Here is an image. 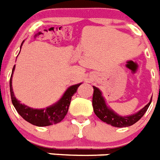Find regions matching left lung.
Here are the masks:
<instances>
[{"label":"left lung","mask_w":160,"mask_h":160,"mask_svg":"<svg viewBox=\"0 0 160 160\" xmlns=\"http://www.w3.org/2000/svg\"><path fill=\"white\" fill-rule=\"evenodd\" d=\"M93 88L94 92L93 98H92V105H93V109L95 115L103 122L114 127H118V128L131 126L137 121H138L147 111V109L151 103V100H152L151 99L150 103H147L145 107L136 114L129 116V117H120L112 110L107 107L104 99L101 95L100 91L95 87H93Z\"/></svg>","instance_id":"1"}]
</instances>
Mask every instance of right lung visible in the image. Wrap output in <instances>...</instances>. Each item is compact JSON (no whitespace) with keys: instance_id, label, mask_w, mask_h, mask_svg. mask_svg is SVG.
Segmentation results:
<instances>
[{"instance_id":"1","label":"right lung","mask_w":160,"mask_h":160,"mask_svg":"<svg viewBox=\"0 0 160 160\" xmlns=\"http://www.w3.org/2000/svg\"><path fill=\"white\" fill-rule=\"evenodd\" d=\"M14 68L15 65L13 68L11 77L9 80V88H10L12 103L19 115L24 120L36 126H48L62 121L68 112L72 96L77 91L78 87L81 85V83L69 87L65 91L62 98L56 104L44 109H33L20 103L19 101H18L14 97L13 88H12V75Z\"/></svg>"}]
</instances>
